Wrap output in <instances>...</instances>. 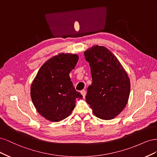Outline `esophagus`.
Instances as JSON below:
<instances>
[{
	"instance_id": "esophagus-1",
	"label": "esophagus",
	"mask_w": 157,
	"mask_h": 157,
	"mask_svg": "<svg viewBox=\"0 0 157 157\" xmlns=\"http://www.w3.org/2000/svg\"><path fill=\"white\" fill-rule=\"evenodd\" d=\"M80 93H81V94L82 95V96H83V98H85V96H86V90H81V91H80Z\"/></svg>"
}]
</instances>
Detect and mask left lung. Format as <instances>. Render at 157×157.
I'll use <instances>...</instances> for the list:
<instances>
[{
    "label": "left lung",
    "mask_w": 157,
    "mask_h": 157,
    "mask_svg": "<svg viewBox=\"0 0 157 157\" xmlns=\"http://www.w3.org/2000/svg\"><path fill=\"white\" fill-rule=\"evenodd\" d=\"M84 56L92 78L86 101L96 117L112 119L126 105L130 92L129 78L119 61L105 47L94 46L84 52Z\"/></svg>",
    "instance_id": "left-lung-1"
}]
</instances>
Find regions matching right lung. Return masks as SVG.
I'll return each instance as SVG.
<instances>
[{
	"mask_svg": "<svg viewBox=\"0 0 157 157\" xmlns=\"http://www.w3.org/2000/svg\"><path fill=\"white\" fill-rule=\"evenodd\" d=\"M78 59L71 54H59L42 65L31 86L33 104L40 115L52 122L69 117L75 107V99L82 96L75 90L69 73Z\"/></svg>",
	"mask_w": 157,
	"mask_h": 157,
	"instance_id": "right-lung-1",
	"label": "right lung"
}]
</instances>
